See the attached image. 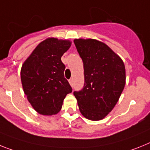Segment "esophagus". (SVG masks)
Returning a JSON list of instances; mask_svg holds the SVG:
<instances>
[{"mask_svg":"<svg viewBox=\"0 0 150 150\" xmlns=\"http://www.w3.org/2000/svg\"><path fill=\"white\" fill-rule=\"evenodd\" d=\"M69 84L71 85V86H73V79H69Z\"/></svg>","mask_w":150,"mask_h":150,"instance_id":"1","label":"esophagus"}]
</instances>
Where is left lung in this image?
I'll return each instance as SVG.
<instances>
[{
    "mask_svg": "<svg viewBox=\"0 0 150 150\" xmlns=\"http://www.w3.org/2000/svg\"><path fill=\"white\" fill-rule=\"evenodd\" d=\"M84 64L85 85L74 91L79 110L91 120L104 119L120 98L126 83L123 60L106 44L94 39H75Z\"/></svg>",
    "mask_w": 150,
    "mask_h": 150,
    "instance_id": "left-lung-1",
    "label": "left lung"
}]
</instances>
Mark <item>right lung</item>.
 I'll use <instances>...</instances> for the list:
<instances>
[{"mask_svg": "<svg viewBox=\"0 0 150 150\" xmlns=\"http://www.w3.org/2000/svg\"><path fill=\"white\" fill-rule=\"evenodd\" d=\"M71 42L48 38L35 48L23 62L21 77L23 91L35 110L50 116L60 111L65 96L72 91L64 77L65 66L61 60Z\"/></svg>", "mask_w": 150, "mask_h": 150, "instance_id": "1", "label": "right lung"}]
</instances>
